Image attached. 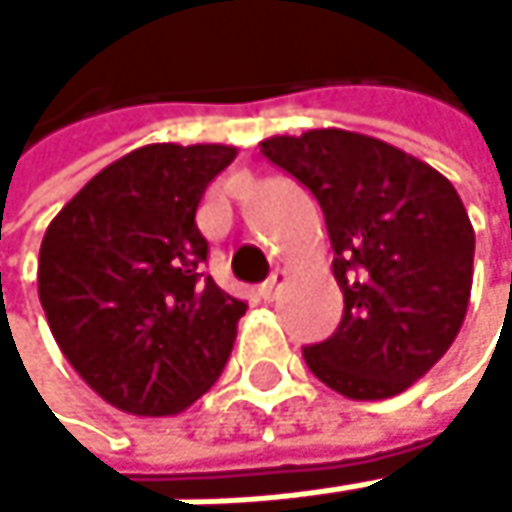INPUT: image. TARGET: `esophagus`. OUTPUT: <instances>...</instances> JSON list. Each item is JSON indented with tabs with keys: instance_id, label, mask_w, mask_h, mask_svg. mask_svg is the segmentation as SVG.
Returning <instances> with one entry per match:
<instances>
[{
	"instance_id": "obj_1",
	"label": "esophagus",
	"mask_w": 512,
	"mask_h": 512,
	"mask_svg": "<svg viewBox=\"0 0 512 512\" xmlns=\"http://www.w3.org/2000/svg\"><path fill=\"white\" fill-rule=\"evenodd\" d=\"M285 276H288L285 270H276V273L261 285V298H264V301H273V298H276L279 288H282V282H285Z\"/></svg>"
}]
</instances>
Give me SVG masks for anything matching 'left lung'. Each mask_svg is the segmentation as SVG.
<instances>
[{
	"mask_svg": "<svg viewBox=\"0 0 512 512\" xmlns=\"http://www.w3.org/2000/svg\"><path fill=\"white\" fill-rule=\"evenodd\" d=\"M261 153L322 205L344 316L304 350L313 375L347 399L408 390L455 344L473 288L476 236L448 178L378 137L313 128Z\"/></svg>",
	"mask_w": 512,
	"mask_h": 512,
	"instance_id": "1",
	"label": "left lung"
}]
</instances>
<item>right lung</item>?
I'll list each match as a JSON object with an SVG mask.
<instances>
[{
  "instance_id": "1",
  "label": "right lung",
  "mask_w": 512,
  "mask_h": 512,
  "mask_svg": "<svg viewBox=\"0 0 512 512\" xmlns=\"http://www.w3.org/2000/svg\"><path fill=\"white\" fill-rule=\"evenodd\" d=\"M227 144H147L57 211L39 248V301L79 378L119 411L165 418L221 378L245 304L202 273L205 187Z\"/></svg>"
}]
</instances>
